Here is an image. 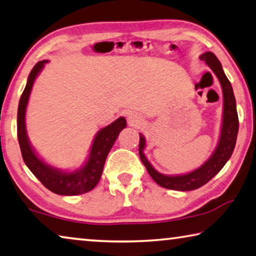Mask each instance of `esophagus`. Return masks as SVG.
Instances as JSON below:
<instances>
[{
    "mask_svg": "<svg viewBox=\"0 0 256 256\" xmlns=\"http://www.w3.org/2000/svg\"><path fill=\"white\" fill-rule=\"evenodd\" d=\"M128 124L132 125V126H136L141 122L140 116L138 115L136 112H128Z\"/></svg>",
    "mask_w": 256,
    "mask_h": 256,
    "instance_id": "esophagus-1",
    "label": "esophagus"
}]
</instances>
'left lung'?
<instances>
[{"mask_svg":"<svg viewBox=\"0 0 256 256\" xmlns=\"http://www.w3.org/2000/svg\"><path fill=\"white\" fill-rule=\"evenodd\" d=\"M200 59L208 64V67L213 70L214 74L220 80L222 92H223V118H222V128L221 136L218 140V147L213 155L202 164L200 168L194 171L184 174V176H164L157 172L149 163L144 154L146 146V139L142 134H140L139 142V155L144 165L147 168L150 176L157 184L166 189L179 190V192H189L200 188L202 186L216 176L221 171V168L226 165L229 158L232 155V152L236 146L239 120L236 108V99L232 91V86L229 80L226 78L224 72L216 56L213 52H205L200 56Z\"/></svg>","mask_w":256,"mask_h":256,"instance_id":"obj_1","label":"left lung"}]
</instances>
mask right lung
I'll list each match as a JSON object with an SVG mask.
<instances>
[{"label":"right lung","mask_w":256,"mask_h":256,"mask_svg":"<svg viewBox=\"0 0 256 256\" xmlns=\"http://www.w3.org/2000/svg\"><path fill=\"white\" fill-rule=\"evenodd\" d=\"M48 60H42L35 64L28 76L27 84L19 100L18 117H17V134L22 150V160L30 170V172L42 182V184L50 192L64 196H75L90 192L98 184L102 174L104 165L115 142L120 132L126 126V120L124 117H120L108 126L101 128L96 133L90 150V156L82 168L74 172H64L54 168L43 162L36 155L34 149L28 141L25 123L26 107L30 99V94L33 88L34 80L40 72L43 70Z\"/></svg>","instance_id":"add662e5"}]
</instances>
